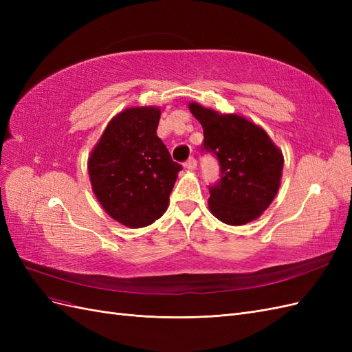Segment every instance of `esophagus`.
Segmentation results:
<instances>
[{
    "mask_svg": "<svg viewBox=\"0 0 352 352\" xmlns=\"http://www.w3.org/2000/svg\"><path fill=\"white\" fill-rule=\"evenodd\" d=\"M184 166H185L186 170H189V172H192V170L197 168V160L195 158H189Z\"/></svg>",
    "mask_w": 352,
    "mask_h": 352,
    "instance_id": "34e87169",
    "label": "esophagus"
}]
</instances>
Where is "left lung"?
<instances>
[{
    "label": "left lung",
    "instance_id": "1",
    "mask_svg": "<svg viewBox=\"0 0 352 352\" xmlns=\"http://www.w3.org/2000/svg\"><path fill=\"white\" fill-rule=\"evenodd\" d=\"M189 110L204 129V150L217 155L220 163V182L210 188L211 214L230 226L258 219L279 190L282 151L247 117L219 113L198 102H189Z\"/></svg>",
    "mask_w": 352,
    "mask_h": 352
}]
</instances>
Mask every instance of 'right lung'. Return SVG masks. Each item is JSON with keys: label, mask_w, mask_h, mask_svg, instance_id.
<instances>
[{"label": "right lung", "mask_w": 352, "mask_h": 352, "mask_svg": "<svg viewBox=\"0 0 352 352\" xmlns=\"http://www.w3.org/2000/svg\"><path fill=\"white\" fill-rule=\"evenodd\" d=\"M160 116L155 105L116 114L88 157L92 192L113 220L132 229L164 214L182 170L157 136Z\"/></svg>", "instance_id": "1"}]
</instances>
